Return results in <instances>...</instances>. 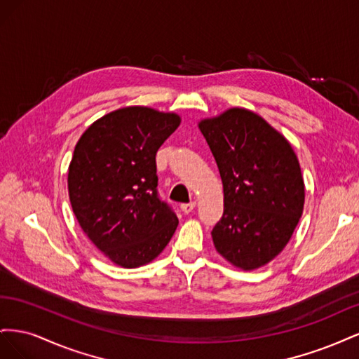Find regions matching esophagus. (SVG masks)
Masks as SVG:
<instances>
[{
	"instance_id": "obj_1",
	"label": "esophagus",
	"mask_w": 359,
	"mask_h": 359,
	"mask_svg": "<svg viewBox=\"0 0 359 359\" xmlns=\"http://www.w3.org/2000/svg\"><path fill=\"white\" fill-rule=\"evenodd\" d=\"M194 206H196V202L182 203V205H181V211H182V212H186V214H189V212H191V211L194 210Z\"/></svg>"
}]
</instances>
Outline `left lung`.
Instances as JSON below:
<instances>
[{
    "mask_svg": "<svg viewBox=\"0 0 359 359\" xmlns=\"http://www.w3.org/2000/svg\"><path fill=\"white\" fill-rule=\"evenodd\" d=\"M223 182L224 210L214 245L238 268L255 269L286 247L304 208V181L287 140L247 109L199 124Z\"/></svg>",
    "mask_w": 359,
    "mask_h": 359,
    "instance_id": "left-lung-1",
    "label": "left lung"
}]
</instances>
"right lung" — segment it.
Returning a JSON list of instances; mask_svg holds the SVG:
<instances>
[{"label": "right lung", "mask_w": 359, "mask_h": 359, "mask_svg": "<svg viewBox=\"0 0 359 359\" xmlns=\"http://www.w3.org/2000/svg\"><path fill=\"white\" fill-rule=\"evenodd\" d=\"M181 119L132 106L100 118L76 144L69 168V196L82 231L114 264H148L178 226L161 201L156 154Z\"/></svg>", "instance_id": "add662e5"}]
</instances>
